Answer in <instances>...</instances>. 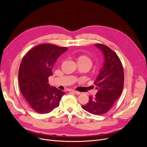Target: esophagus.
<instances>
[{
	"label": "esophagus",
	"mask_w": 147,
	"mask_h": 147,
	"mask_svg": "<svg viewBox=\"0 0 147 147\" xmlns=\"http://www.w3.org/2000/svg\"><path fill=\"white\" fill-rule=\"evenodd\" d=\"M74 93V94H75L76 95H79L80 94V92H78V91H74V90H71L70 91Z\"/></svg>",
	"instance_id": "esophagus-1"
}]
</instances>
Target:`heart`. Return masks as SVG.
<instances>
[{"label": "heart", "mask_w": 147, "mask_h": 147, "mask_svg": "<svg viewBox=\"0 0 147 147\" xmlns=\"http://www.w3.org/2000/svg\"><path fill=\"white\" fill-rule=\"evenodd\" d=\"M77 64H82L86 67V68L88 70L92 65V60L86 55H81L77 57Z\"/></svg>", "instance_id": "1"}]
</instances>
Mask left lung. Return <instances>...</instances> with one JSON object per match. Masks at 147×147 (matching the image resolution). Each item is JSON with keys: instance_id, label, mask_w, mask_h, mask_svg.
I'll use <instances>...</instances> for the list:
<instances>
[{"instance_id": "8db88e82", "label": "left lung", "mask_w": 147, "mask_h": 147, "mask_svg": "<svg viewBox=\"0 0 147 147\" xmlns=\"http://www.w3.org/2000/svg\"><path fill=\"white\" fill-rule=\"evenodd\" d=\"M103 53L104 61L94 82L97 92L95 97H89V101L82 107L96 115H103L110 110L121 96L124 86V70L117 55L108 47L95 44Z\"/></svg>"}]
</instances>
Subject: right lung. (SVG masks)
<instances>
[{
  "instance_id": "1",
  "label": "right lung",
  "mask_w": 147,
  "mask_h": 147,
  "mask_svg": "<svg viewBox=\"0 0 147 147\" xmlns=\"http://www.w3.org/2000/svg\"><path fill=\"white\" fill-rule=\"evenodd\" d=\"M68 50L53 44L45 43L34 47L21 63L19 86L22 94L35 112L50 113L59 105L65 93L48 84V77L57 58Z\"/></svg>"
}]
</instances>
